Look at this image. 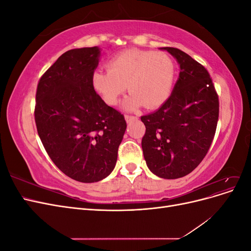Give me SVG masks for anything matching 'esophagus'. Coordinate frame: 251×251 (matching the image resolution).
<instances>
[{
  "label": "esophagus",
  "mask_w": 251,
  "mask_h": 251,
  "mask_svg": "<svg viewBox=\"0 0 251 251\" xmlns=\"http://www.w3.org/2000/svg\"><path fill=\"white\" fill-rule=\"evenodd\" d=\"M125 118H126V123H133V121L138 119L137 116H133V115H126Z\"/></svg>",
  "instance_id": "esophagus-1"
}]
</instances>
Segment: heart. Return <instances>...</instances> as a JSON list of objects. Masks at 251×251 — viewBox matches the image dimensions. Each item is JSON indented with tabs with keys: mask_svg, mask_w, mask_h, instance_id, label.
Returning <instances> with one entry per match:
<instances>
[{
	"mask_svg": "<svg viewBox=\"0 0 251 251\" xmlns=\"http://www.w3.org/2000/svg\"><path fill=\"white\" fill-rule=\"evenodd\" d=\"M107 68L94 71L92 86L109 105H116L127 87L126 110L160 107L169 100L176 76V65L168 53L137 48L114 55Z\"/></svg>",
	"mask_w": 251,
	"mask_h": 251,
	"instance_id": "1",
	"label": "heart"
}]
</instances>
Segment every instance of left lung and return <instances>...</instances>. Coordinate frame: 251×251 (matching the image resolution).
Segmentation results:
<instances>
[{
	"label": "left lung",
	"mask_w": 251,
	"mask_h": 251,
	"mask_svg": "<svg viewBox=\"0 0 251 251\" xmlns=\"http://www.w3.org/2000/svg\"><path fill=\"white\" fill-rule=\"evenodd\" d=\"M170 52L180 65L169 100L156 112L141 116L146 126L143 156L150 171L163 179L192 173L206 156L219 118V96L208 71L185 52Z\"/></svg>",
	"instance_id": "8db88e82"
}]
</instances>
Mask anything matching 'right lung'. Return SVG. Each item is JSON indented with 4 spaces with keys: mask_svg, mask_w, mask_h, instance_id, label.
Returning a JSON list of instances; mask_svg holds the SVG:
<instances>
[{
    "mask_svg": "<svg viewBox=\"0 0 251 251\" xmlns=\"http://www.w3.org/2000/svg\"><path fill=\"white\" fill-rule=\"evenodd\" d=\"M98 47L72 49L43 74L36 89L34 119L47 154L74 180L92 183L112 173L126 123L92 86Z\"/></svg>",
    "mask_w": 251,
    "mask_h": 251,
    "instance_id": "right-lung-1",
    "label": "right lung"
}]
</instances>
